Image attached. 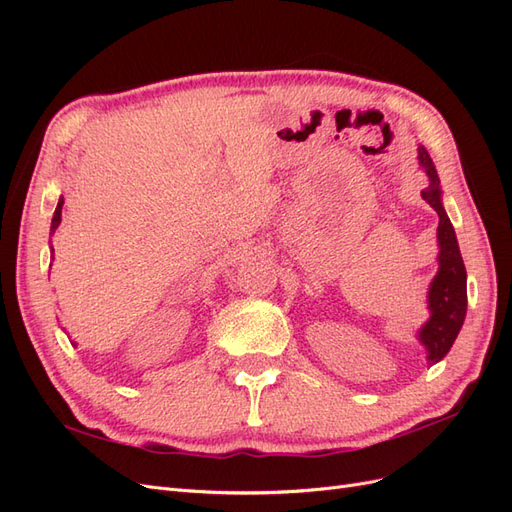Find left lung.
<instances>
[{
	"label": "left lung",
	"instance_id": "obj_1",
	"mask_svg": "<svg viewBox=\"0 0 512 512\" xmlns=\"http://www.w3.org/2000/svg\"><path fill=\"white\" fill-rule=\"evenodd\" d=\"M418 164L429 177V185L421 192L423 200L436 209L440 224H438V273L433 277L427 294V309L429 320L418 331V342L427 350V363L433 365L442 361L444 356L455 344V339L461 331V324L466 320L468 309V290H466V265L459 252V243L455 237V228L448 220V215L442 207V192H440V177L433 166L425 147H418Z\"/></svg>",
	"mask_w": 512,
	"mask_h": 512
}]
</instances>
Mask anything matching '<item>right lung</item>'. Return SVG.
I'll return each mask as SVG.
<instances>
[{"mask_svg": "<svg viewBox=\"0 0 512 512\" xmlns=\"http://www.w3.org/2000/svg\"><path fill=\"white\" fill-rule=\"evenodd\" d=\"M61 207H64V198H59V203H57V209H55V213H53V222H51V232H55V230H57V226H59V222H61ZM51 258H53V245H51Z\"/></svg>", "mask_w": 512, "mask_h": 512, "instance_id": "obj_1", "label": "right lung"}]
</instances>
